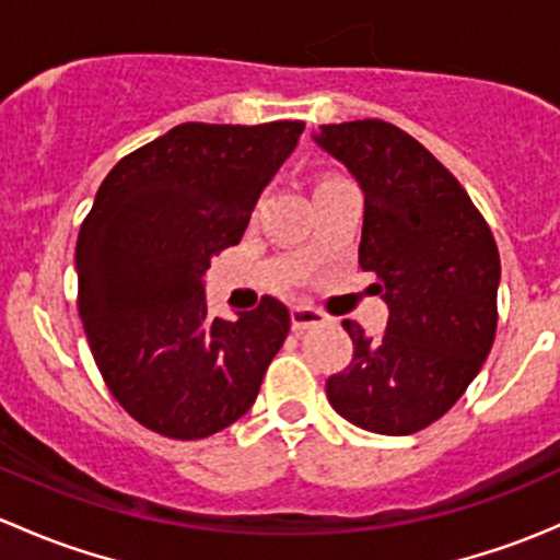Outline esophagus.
Here are the masks:
<instances>
[{"mask_svg":"<svg viewBox=\"0 0 560 560\" xmlns=\"http://www.w3.org/2000/svg\"><path fill=\"white\" fill-rule=\"evenodd\" d=\"M290 316H292V330L295 332L308 330V327H319L327 322V316L322 312H316V308H312V306H295L290 312Z\"/></svg>","mask_w":560,"mask_h":560,"instance_id":"esophagus-1","label":"esophagus"}]
</instances>
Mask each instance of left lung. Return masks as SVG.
Segmentation results:
<instances>
[{
  "label": "left lung",
  "mask_w": 560,
  "mask_h": 560,
  "mask_svg": "<svg viewBox=\"0 0 560 560\" xmlns=\"http://www.w3.org/2000/svg\"><path fill=\"white\" fill-rule=\"evenodd\" d=\"M314 140L363 189L360 268L389 308L382 338L343 319L354 354L327 400L363 431L409 436L453 409L493 347L499 248L455 175L404 129L365 118Z\"/></svg>",
  "instance_id": "8db88e82"
}]
</instances>
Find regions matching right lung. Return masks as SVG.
<instances>
[{"instance_id":"add662e5","label":"right lung","mask_w":560,"mask_h":560,"mask_svg":"<svg viewBox=\"0 0 560 560\" xmlns=\"http://www.w3.org/2000/svg\"><path fill=\"white\" fill-rule=\"evenodd\" d=\"M303 127L178 124L97 189L75 246L78 312L107 389L149 431L191 442L252 409L290 312L265 295L235 322L211 316L206 273Z\"/></svg>"}]
</instances>
